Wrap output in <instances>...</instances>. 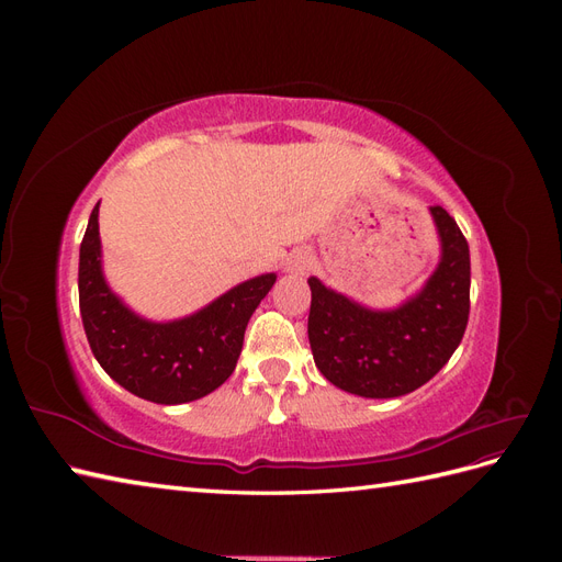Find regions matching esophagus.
Instances as JSON below:
<instances>
[{"instance_id": "esophagus-1", "label": "esophagus", "mask_w": 562, "mask_h": 562, "mask_svg": "<svg viewBox=\"0 0 562 562\" xmlns=\"http://www.w3.org/2000/svg\"><path fill=\"white\" fill-rule=\"evenodd\" d=\"M310 267H312L310 252H307V250H293L291 255H288V260H285V267H283V269L288 271V274L302 277V274H307Z\"/></svg>"}]
</instances>
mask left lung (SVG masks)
Segmentation results:
<instances>
[{
  "instance_id": "8db88e82",
  "label": "left lung",
  "mask_w": 562,
  "mask_h": 562,
  "mask_svg": "<svg viewBox=\"0 0 562 562\" xmlns=\"http://www.w3.org/2000/svg\"><path fill=\"white\" fill-rule=\"evenodd\" d=\"M440 241L434 274L394 310H370L310 277V345L330 384L363 398H396L427 384L459 347L469 321V244L450 213L429 209Z\"/></svg>"
}]
</instances>
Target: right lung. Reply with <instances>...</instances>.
<instances>
[{
  "label": "right lung",
  "instance_id": "add662e5",
  "mask_svg": "<svg viewBox=\"0 0 562 562\" xmlns=\"http://www.w3.org/2000/svg\"><path fill=\"white\" fill-rule=\"evenodd\" d=\"M98 209L100 201L79 248V310L95 361L116 384L151 403L178 405L211 394L234 372L248 321L277 274L234 285L190 316L143 318L105 281Z\"/></svg>",
  "mask_w": 562,
  "mask_h": 562
}]
</instances>
